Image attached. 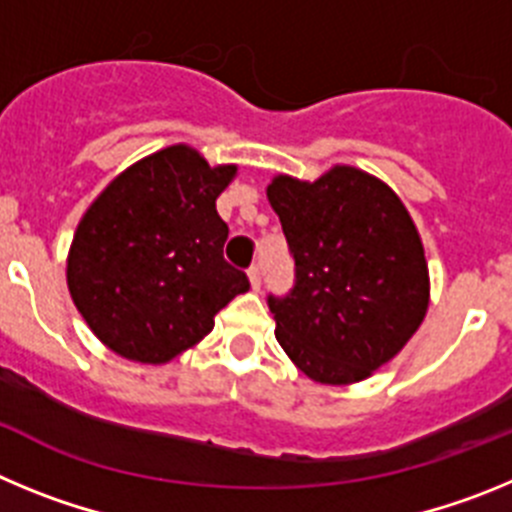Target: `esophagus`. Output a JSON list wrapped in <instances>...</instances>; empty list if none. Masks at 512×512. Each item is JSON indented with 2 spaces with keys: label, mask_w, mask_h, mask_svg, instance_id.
<instances>
[{
  "label": "esophagus",
  "mask_w": 512,
  "mask_h": 512,
  "mask_svg": "<svg viewBox=\"0 0 512 512\" xmlns=\"http://www.w3.org/2000/svg\"><path fill=\"white\" fill-rule=\"evenodd\" d=\"M248 279H251L253 289L261 287V266L259 264H253L251 269H248Z\"/></svg>",
  "instance_id": "obj_1"
}]
</instances>
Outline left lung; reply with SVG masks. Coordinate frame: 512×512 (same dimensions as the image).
I'll list each match as a JSON object with an SVG mask.
<instances>
[{
    "label": "left lung",
    "mask_w": 512,
    "mask_h": 512,
    "mask_svg": "<svg viewBox=\"0 0 512 512\" xmlns=\"http://www.w3.org/2000/svg\"><path fill=\"white\" fill-rule=\"evenodd\" d=\"M266 194L295 259L292 289L266 297L279 346L315 382L366 379L428 310V266L408 210L351 166L312 184L277 176Z\"/></svg>",
    "instance_id": "1"
}]
</instances>
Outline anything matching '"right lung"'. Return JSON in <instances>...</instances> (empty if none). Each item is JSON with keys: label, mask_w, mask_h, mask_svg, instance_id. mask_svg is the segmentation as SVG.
Wrapping results in <instances>:
<instances>
[{"label": "right lung", "mask_w": 512, "mask_h": 512, "mask_svg": "<svg viewBox=\"0 0 512 512\" xmlns=\"http://www.w3.org/2000/svg\"><path fill=\"white\" fill-rule=\"evenodd\" d=\"M233 174L235 166L210 169L192 148L171 146L117 176L81 217L69 292L115 354L164 364L248 292L246 271L223 256L228 225L215 207Z\"/></svg>", "instance_id": "obj_1"}]
</instances>
